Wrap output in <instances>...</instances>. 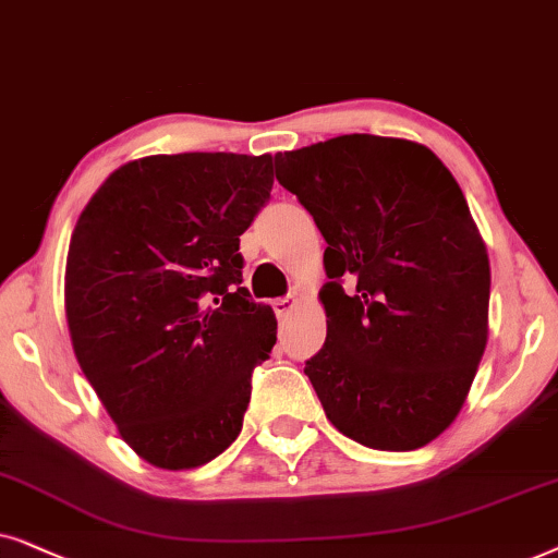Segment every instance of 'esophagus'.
Segmentation results:
<instances>
[{
	"label": "esophagus",
	"mask_w": 558,
	"mask_h": 558,
	"mask_svg": "<svg viewBox=\"0 0 558 558\" xmlns=\"http://www.w3.org/2000/svg\"><path fill=\"white\" fill-rule=\"evenodd\" d=\"M295 306H299V299H295V295H286V299L272 301V311H275V316H278V318L291 316V311H293Z\"/></svg>",
	"instance_id": "obj_1"
}]
</instances>
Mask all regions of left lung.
I'll use <instances>...</instances> for the list:
<instances>
[{
  "instance_id": "left-lung-1",
  "label": "left lung",
  "mask_w": 558,
  "mask_h": 558,
  "mask_svg": "<svg viewBox=\"0 0 558 558\" xmlns=\"http://www.w3.org/2000/svg\"><path fill=\"white\" fill-rule=\"evenodd\" d=\"M275 178L329 244L326 341L306 362L326 418L369 449L426 447L487 347L489 259L462 189L426 145L377 135L275 155Z\"/></svg>"
}]
</instances>
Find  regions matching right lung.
<instances>
[{
	"label": "right lung",
	"mask_w": 558,
	"mask_h": 558,
	"mask_svg": "<svg viewBox=\"0 0 558 558\" xmlns=\"http://www.w3.org/2000/svg\"><path fill=\"white\" fill-rule=\"evenodd\" d=\"M272 189V155H147L81 211L65 322L86 380L137 457L196 470L242 430L275 314L242 288L240 234Z\"/></svg>",
	"instance_id": "add662e5"
}]
</instances>
